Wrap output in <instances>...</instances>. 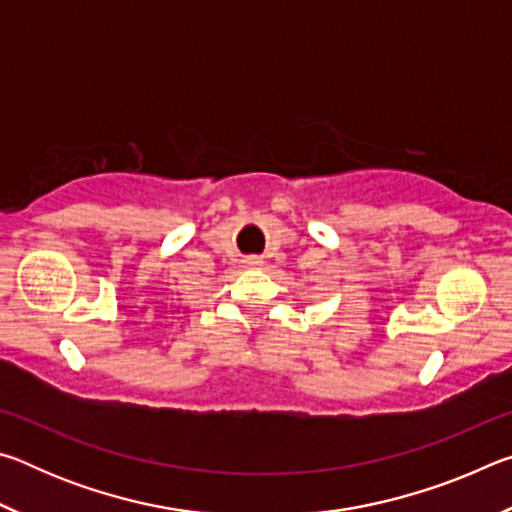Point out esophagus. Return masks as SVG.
Here are the masks:
<instances>
[{
  "instance_id": "esophagus-1",
  "label": "esophagus",
  "mask_w": 512,
  "mask_h": 512,
  "mask_svg": "<svg viewBox=\"0 0 512 512\" xmlns=\"http://www.w3.org/2000/svg\"><path fill=\"white\" fill-rule=\"evenodd\" d=\"M246 266H262V259L259 257H246Z\"/></svg>"
}]
</instances>
